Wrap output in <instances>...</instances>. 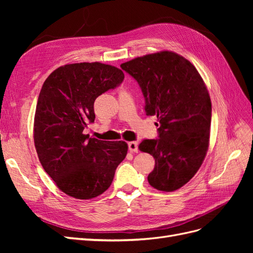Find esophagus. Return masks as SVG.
<instances>
[{"instance_id": "obj_1", "label": "esophagus", "mask_w": 253, "mask_h": 253, "mask_svg": "<svg viewBox=\"0 0 253 253\" xmlns=\"http://www.w3.org/2000/svg\"><path fill=\"white\" fill-rule=\"evenodd\" d=\"M127 147H128V151L129 152H134V153H137L139 150H138V142L136 141H131L127 143Z\"/></svg>"}]
</instances>
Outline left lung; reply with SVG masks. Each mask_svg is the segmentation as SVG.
I'll use <instances>...</instances> for the list:
<instances>
[{
  "label": "left lung",
  "instance_id": "1",
  "mask_svg": "<svg viewBox=\"0 0 253 253\" xmlns=\"http://www.w3.org/2000/svg\"><path fill=\"white\" fill-rule=\"evenodd\" d=\"M120 67L139 84L145 114L158 119L157 138L139 144L155 159L149 183L166 192L177 190L195 175L208 151V89L194 65L172 51L136 58Z\"/></svg>",
  "mask_w": 253,
  "mask_h": 253
}]
</instances>
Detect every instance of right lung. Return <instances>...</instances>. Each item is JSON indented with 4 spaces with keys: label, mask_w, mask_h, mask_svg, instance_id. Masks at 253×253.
<instances>
[{
    "label": "right lung",
    "mask_w": 253,
    "mask_h": 253,
    "mask_svg": "<svg viewBox=\"0 0 253 253\" xmlns=\"http://www.w3.org/2000/svg\"><path fill=\"white\" fill-rule=\"evenodd\" d=\"M124 79L117 67L84 62L57 68L43 83L35 115V147L45 172L67 195L90 200L102 194L126 156L125 141L83 134L95 121L96 98Z\"/></svg>",
    "instance_id": "add662e5"
}]
</instances>
